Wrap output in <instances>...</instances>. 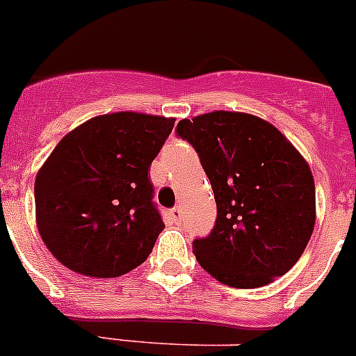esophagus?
Wrapping results in <instances>:
<instances>
[{"mask_svg": "<svg viewBox=\"0 0 356 356\" xmlns=\"http://www.w3.org/2000/svg\"><path fill=\"white\" fill-rule=\"evenodd\" d=\"M169 217H171V219H172V222H180V219H181L180 207H175V209L169 210Z\"/></svg>", "mask_w": 356, "mask_h": 356, "instance_id": "34e87169", "label": "esophagus"}]
</instances>
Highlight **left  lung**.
Returning a JSON list of instances; mask_svg holds the SVG:
<instances>
[{
	"mask_svg": "<svg viewBox=\"0 0 356 356\" xmlns=\"http://www.w3.org/2000/svg\"><path fill=\"white\" fill-rule=\"evenodd\" d=\"M209 176L217 219L193 242L200 266L237 289L271 284L303 254L316 225V185L307 160L271 122L217 110L184 119Z\"/></svg>",
	"mask_w": 356,
	"mask_h": 356,
	"instance_id": "obj_1",
	"label": "left lung"
}]
</instances>
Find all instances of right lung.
I'll use <instances>...</instances> for the list:
<instances>
[{"mask_svg":"<svg viewBox=\"0 0 356 356\" xmlns=\"http://www.w3.org/2000/svg\"><path fill=\"white\" fill-rule=\"evenodd\" d=\"M175 119L139 112L97 115L56 144L35 178L37 228L67 269L127 275L163 229L147 178Z\"/></svg>","mask_w":356,"mask_h":356,"instance_id":"add662e5","label":"right lung"}]
</instances>
